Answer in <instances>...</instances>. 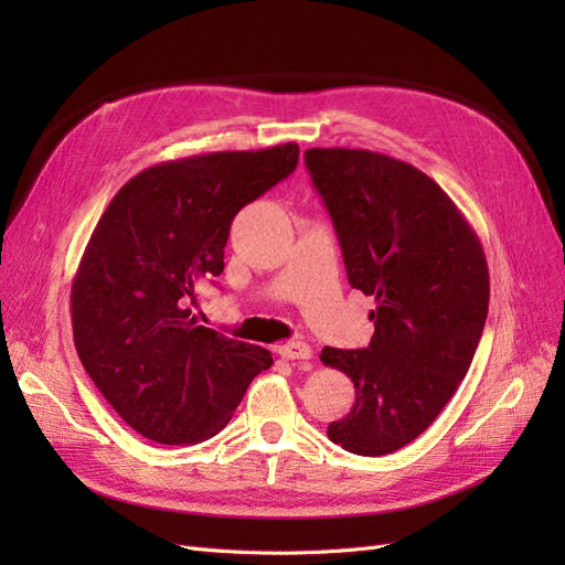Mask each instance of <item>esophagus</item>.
Listing matches in <instances>:
<instances>
[{
	"instance_id": "obj_1",
	"label": "esophagus",
	"mask_w": 565,
	"mask_h": 565,
	"mask_svg": "<svg viewBox=\"0 0 565 565\" xmlns=\"http://www.w3.org/2000/svg\"><path fill=\"white\" fill-rule=\"evenodd\" d=\"M278 353L285 358V361H309L313 351L306 341H287V344L278 349Z\"/></svg>"
}]
</instances>
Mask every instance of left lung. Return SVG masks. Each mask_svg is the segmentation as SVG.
<instances>
[{"label": "left lung", "instance_id": "obj_1", "mask_svg": "<svg viewBox=\"0 0 565 565\" xmlns=\"http://www.w3.org/2000/svg\"><path fill=\"white\" fill-rule=\"evenodd\" d=\"M328 207L351 287L374 297L365 349L320 361L355 388L328 436L353 455L396 452L431 426L467 377L483 334L490 278L481 241L443 188L372 150L303 152Z\"/></svg>", "mask_w": 565, "mask_h": 565}]
</instances>
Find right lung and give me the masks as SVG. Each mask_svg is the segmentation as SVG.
I'll return each mask as SVG.
<instances>
[{"mask_svg": "<svg viewBox=\"0 0 565 565\" xmlns=\"http://www.w3.org/2000/svg\"><path fill=\"white\" fill-rule=\"evenodd\" d=\"M297 162V143L162 162L129 179L98 218L73 280V337L134 431L164 446L207 440L273 365L270 351L198 324L188 299L224 273L235 214Z\"/></svg>", "mask_w": 565, "mask_h": 565, "instance_id": "1", "label": "right lung"}]
</instances>
